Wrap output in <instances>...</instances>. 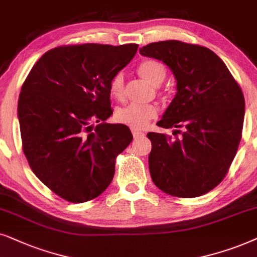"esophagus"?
<instances>
[{"instance_id":"1","label":"esophagus","mask_w":257,"mask_h":257,"mask_svg":"<svg viewBox=\"0 0 257 257\" xmlns=\"http://www.w3.org/2000/svg\"><path fill=\"white\" fill-rule=\"evenodd\" d=\"M146 134L143 132H140V131H135V129H133V136H134V139H140L142 138V136H145Z\"/></svg>"}]
</instances>
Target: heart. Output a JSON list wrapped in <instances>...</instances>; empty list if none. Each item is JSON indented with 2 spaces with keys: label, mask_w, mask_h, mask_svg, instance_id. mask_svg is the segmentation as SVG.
<instances>
[{
  "label": "heart",
  "mask_w": 257,
  "mask_h": 257,
  "mask_svg": "<svg viewBox=\"0 0 257 257\" xmlns=\"http://www.w3.org/2000/svg\"><path fill=\"white\" fill-rule=\"evenodd\" d=\"M138 71L140 76L154 85L162 83L167 76L166 68L162 63L155 60H147L142 62L139 66ZM123 90H124V75L119 71L111 78L110 94L112 97L119 100L123 96ZM156 114L157 108L154 104L128 103L117 108L115 116L119 123H123L133 129H143L150 119L155 117Z\"/></svg>",
  "instance_id": "heart-1"
}]
</instances>
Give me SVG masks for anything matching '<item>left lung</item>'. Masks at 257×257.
<instances>
[{
	"label": "left lung",
	"mask_w": 257,
	"mask_h": 257,
	"mask_svg": "<svg viewBox=\"0 0 257 257\" xmlns=\"http://www.w3.org/2000/svg\"><path fill=\"white\" fill-rule=\"evenodd\" d=\"M140 54L162 61L176 80L175 97L157 125L181 135H147L153 182L172 196H201L223 180L240 145L244 119L240 85L208 48L160 41L142 47Z\"/></svg>",
	"instance_id": "left-lung-1"
}]
</instances>
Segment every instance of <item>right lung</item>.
<instances>
[{"instance_id": "1", "label": "right lung", "mask_w": 257, "mask_h": 257, "mask_svg": "<svg viewBox=\"0 0 257 257\" xmlns=\"http://www.w3.org/2000/svg\"><path fill=\"white\" fill-rule=\"evenodd\" d=\"M138 47L54 48L22 85L17 115L23 152L41 182L69 202H87L103 193L114 177L116 156L131 145L128 126L104 121L112 114L111 78Z\"/></svg>"}]
</instances>
